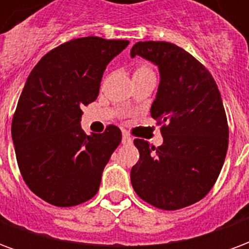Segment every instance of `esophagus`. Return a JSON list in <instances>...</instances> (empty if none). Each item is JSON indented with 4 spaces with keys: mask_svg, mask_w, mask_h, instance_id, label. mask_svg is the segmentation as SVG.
<instances>
[{
    "mask_svg": "<svg viewBox=\"0 0 249 249\" xmlns=\"http://www.w3.org/2000/svg\"><path fill=\"white\" fill-rule=\"evenodd\" d=\"M132 137H130L129 135H126V133H124L123 135V144H132Z\"/></svg>",
    "mask_w": 249,
    "mask_h": 249,
    "instance_id": "obj_1",
    "label": "esophagus"
}]
</instances>
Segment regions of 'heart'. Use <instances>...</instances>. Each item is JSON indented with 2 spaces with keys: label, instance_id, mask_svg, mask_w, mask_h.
<instances>
[{
  "label": "heart",
  "instance_id": "1",
  "mask_svg": "<svg viewBox=\"0 0 249 249\" xmlns=\"http://www.w3.org/2000/svg\"><path fill=\"white\" fill-rule=\"evenodd\" d=\"M151 71V69H149V68H146V66H139V68L135 71V73H137V71Z\"/></svg>",
  "mask_w": 249,
  "mask_h": 249
}]
</instances>
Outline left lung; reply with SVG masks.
Here are the masks:
<instances>
[{"label": "left lung", "instance_id": "left-lung-1", "mask_svg": "<svg viewBox=\"0 0 249 249\" xmlns=\"http://www.w3.org/2000/svg\"><path fill=\"white\" fill-rule=\"evenodd\" d=\"M130 56L159 66L151 116L164 139L157 148L135 139L140 159L130 171L132 187L156 208H185L207 196L224 164L230 129L219 88L201 62L171 42H137Z\"/></svg>", "mask_w": 249, "mask_h": 249}]
</instances>
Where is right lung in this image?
I'll return each mask as SVG.
<instances>
[{"mask_svg": "<svg viewBox=\"0 0 249 249\" xmlns=\"http://www.w3.org/2000/svg\"><path fill=\"white\" fill-rule=\"evenodd\" d=\"M126 40L82 37L52 49L30 71L12 121L16 157L25 184L56 207H74L97 193L121 130L81 129L82 107L93 103L109 62Z\"/></svg>", "mask_w": 249, "mask_h": 249, "instance_id": "right-lung-1", "label": "right lung"}]
</instances>
